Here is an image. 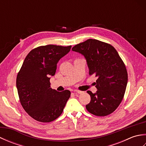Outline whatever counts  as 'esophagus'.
<instances>
[{
  "instance_id": "34e87169",
  "label": "esophagus",
  "mask_w": 146,
  "mask_h": 146,
  "mask_svg": "<svg viewBox=\"0 0 146 146\" xmlns=\"http://www.w3.org/2000/svg\"><path fill=\"white\" fill-rule=\"evenodd\" d=\"M83 93V92H82V91H80V90H75L74 91V94H82Z\"/></svg>"
}]
</instances>
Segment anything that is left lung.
<instances>
[{
    "label": "left lung",
    "mask_w": 146,
    "mask_h": 146,
    "mask_svg": "<svg viewBox=\"0 0 146 146\" xmlns=\"http://www.w3.org/2000/svg\"><path fill=\"white\" fill-rule=\"evenodd\" d=\"M72 50L84 56L89 75L97 77V92L87 91L91 100L86 105V110L96 116L113 112L122 100L128 80L125 64L116 49L108 43L89 39L75 45Z\"/></svg>",
    "instance_id": "left-lung-1"
}]
</instances>
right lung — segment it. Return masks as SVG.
I'll list each match as a JSON object with an SVG mask.
<instances>
[{"label": "right lung", "mask_w": 146, "mask_h": 146, "mask_svg": "<svg viewBox=\"0 0 146 146\" xmlns=\"http://www.w3.org/2000/svg\"><path fill=\"white\" fill-rule=\"evenodd\" d=\"M71 46L49 44L33 49L27 55L16 79L19 97L28 115L41 122H50L61 115L70 97V91L51 88L57 63Z\"/></svg>", "instance_id": "right-lung-1"}]
</instances>
